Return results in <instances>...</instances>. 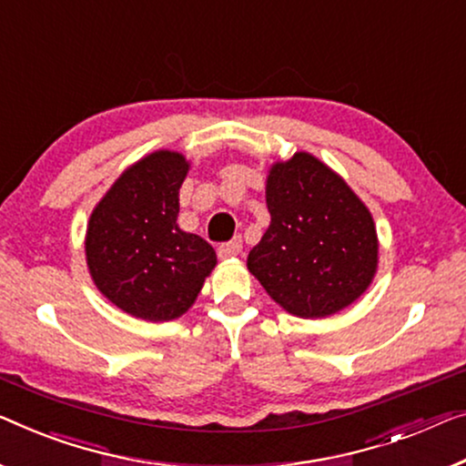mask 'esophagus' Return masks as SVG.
Here are the masks:
<instances>
[{"label":"esophagus","mask_w":466,"mask_h":466,"mask_svg":"<svg viewBox=\"0 0 466 466\" xmlns=\"http://www.w3.org/2000/svg\"><path fill=\"white\" fill-rule=\"evenodd\" d=\"M240 251H242V240L232 238V240L224 242V245H219L218 255L221 257V259H228V257H236Z\"/></svg>","instance_id":"obj_1"}]
</instances>
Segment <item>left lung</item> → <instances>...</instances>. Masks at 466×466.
I'll use <instances>...</instances> for the list:
<instances>
[{
  "label": "left lung",
  "instance_id": "8db88e82",
  "mask_svg": "<svg viewBox=\"0 0 466 466\" xmlns=\"http://www.w3.org/2000/svg\"><path fill=\"white\" fill-rule=\"evenodd\" d=\"M269 228L247 266L276 303L299 318L347 308L377 272L372 215L335 171L308 152L269 171Z\"/></svg>",
  "mask_w": 466,
  "mask_h": 466
}]
</instances>
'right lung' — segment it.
I'll return each mask as SVG.
<instances>
[{
	"mask_svg": "<svg viewBox=\"0 0 466 466\" xmlns=\"http://www.w3.org/2000/svg\"><path fill=\"white\" fill-rule=\"evenodd\" d=\"M186 173L182 155L158 150L129 167L89 218L86 253L96 287L142 320L182 316L218 263L209 242L177 226Z\"/></svg>",
	"mask_w": 466,
	"mask_h": 466,
	"instance_id": "1",
	"label": "right lung"
}]
</instances>
